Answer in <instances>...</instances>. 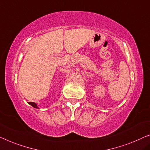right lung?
Listing matches in <instances>:
<instances>
[{"mask_svg":"<svg viewBox=\"0 0 150 150\" xmlns=\"http://www.w3.org/2000/svg\"><path fill=\"white\" fill-rule=\"evenodd\" d=\"M28 104H30L31 106H33V108H38V106L37 104L34 103V102H28Z\"/></svg>","mask_w":150,"mask_h":150,"instance_id":"add662e5","label":"right lung"}]
</instances>
